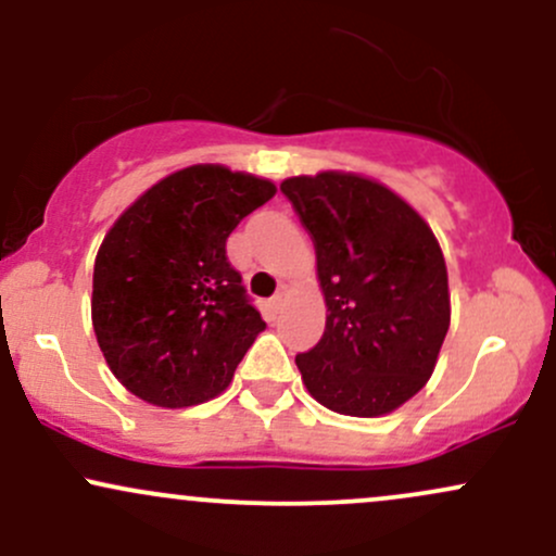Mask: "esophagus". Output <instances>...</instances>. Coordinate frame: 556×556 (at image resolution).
I'll return each mask as SVG.
<instances>
[{"mask_svg":"<svg viewBox=\"0 0 556 556\" xmlns=\"http://www.w3.org/2000/svg\"><path fill=\"white\" fill-rule=\"evenodd\" d=\"M287 295H290V287H287V285H279V292H277V295L271 298L274 308H282V303L287 300Z\"/></svg>","mask_w":556,"mask_h":556,"instance_id":"34e87169","label":"esophagus"}]
</instances>
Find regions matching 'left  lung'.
Here are the masks:
<instances>
[{
    "label": "left lung",
    "instance_id": "obj_1",
    "mask_svg": "<svg viewBox=\"0 0 556 556\" xmlns=\"http://www.w3.org/2000/svg\"><path fill=\"white\" fill-rule=\"evenodd\" d=\"M316 248L327 329L295 355L303 384L340 416L379 418L416 397L450 329L439 240L405 198L355 172L279 185Z\"/></svg>",
    "mask_w": 556,
    "mask_h": 556
}]
</instances>
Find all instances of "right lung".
I'll list each match as a JSON object with an SVG mask.
<instances>
[{"mask_svg": "<svg viewBox=\"0 0 556 556\" xmlns=\"http://www.w3.org/2000/svg\"><path fill=\"white\" fill-rule=\"evenodd\" d=\"M277 185L193 164L151 185L119 214L93 264L91 321L106 366L156 407H190L229 387L266 329L227 238Z\"/></svg>", "mask_w": 556, "mask_h": 556, "instance_id": "1", "label": "right lung"}]
</instances>
